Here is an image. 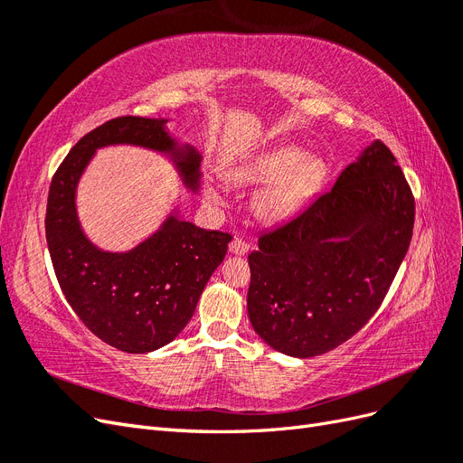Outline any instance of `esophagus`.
<instances>
[{"mask_svg":"<svg viewBox=\"0 0 463 463\" xmlns=\"http://www.w3.org/2000/svg\"><path fill=\"white\" fill-rule=\"evenodd\" d=\"M247 250H249V243L245 240H241V237H233L232 243H230V253L245 255Z\"/></svg>","mask_w":463,"mask_h":463,"instance_id":"1","label":"esophagus"}]
</instances>
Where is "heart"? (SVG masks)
Instances as JSON below:
<instances>
[{"instance_id":"heart-1","label":"heart","mask_w":463,"mask_h":463,"mask_svg":"<svg viewBox=\"0 0 463 463\" xmlns=\"http://www.w3.org/2000/svg\"><path fill=\"white\" fill-rule=\"evenodd\" d=\"M320 177V164L305 156L296 146H284L262 154L237 172L240 181H272L259 197V213L266 218L291 214L315 189Z\"/></svg>"}]
</instances>
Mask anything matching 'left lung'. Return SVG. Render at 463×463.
I'll list each match as a JSON object with an SVG mask.
<instances>
[{
  "label": "left lung",
  "mask_w": 463,
  "mask_h": 463,
  "mask_svg": "<svg viewBox=\"0 0 463 463\" xmlns=\"http://www.w3.org/2000/svg\"><path fill=\"white\" fill-rule=\"evenodd\" d=\"M415 199L383 141L363 150L330 191L259 237L249 255V320L291 357L355 335L383 305L408 253Z\"/></svg>",
  "instance_id": "obj_1"
}]
</instances>
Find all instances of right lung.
<instances>
[{"mask_svg": "<svg viewBox=\"0 0 463 463\" xmlns=\"http://www.w3.org/2000/svg\"><path fill=\"white\" fill-rule=\"evenodd\" d=\"M165 119L123 116L87 133L53 174L46 241L67 303L94 335L125 354H148L185 328L208 278L226 257L230 233L206 232L174 214L128 253H108L82 233L77 184L96 148L137 145L170 154L179 175L199 187L201 154L177 146Z\"/></svg>", "mask_w": 463, "mask_h": 463, "instance_id": "add662e5", "label": "right lung"}]
</instances>
